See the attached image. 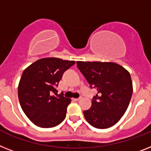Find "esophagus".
<instances>
[{
  "mask_svg": "<svg viewBox=\"0 0 151 151\" xmlns=\"http://www.w3.org/2000/svg\"><path fill=\"white\" fill-rule=\"evenodd\" d=\"M81 99V97H78V98H75V99H73V100H74L75 101H80Z\"/></svg>",
  "mask_w": 151,
  "mask_h": 151,
  "instance_id": "34e87169",
  "label": "esophagus"
}]
</instances>
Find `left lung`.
<instances>
[{"instance_id":"8db88e82","label":"left lung","mask_w":151,"mask_h":151,"mask_svg":"<svg viewBox=\"0 0 151 151\" xmlns=\"http://www.w3.org/2000/svg\"><path fill=\"white\" fill-rule=\"evenodd\" d=\"M78 68L97 91L89 110L83 111L86 120L98 129L111 127L126 112L133 93L130 73L112 62L77 61Z\"/></svg>"}]
</instances>
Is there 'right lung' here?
I'll return each instance as SVG.
<instances>
[{"label":"right lung","mask_w":151,"mask_h":151,"mask_svg":"<svg viewBox=\"0 0 151 151\" xmlns=\"http://www.w3.org/2000/svg\"><path fill=\"white\" fill-rule=\"evenodd\" d=\"M73 60L47 58L37 60L24 70L18 85L20 104L26 116L35 125L50 128L60 124L66 117L71 100L58 94L56 87Z\"/></svg>","instance_id":"1"}]
</instances>
